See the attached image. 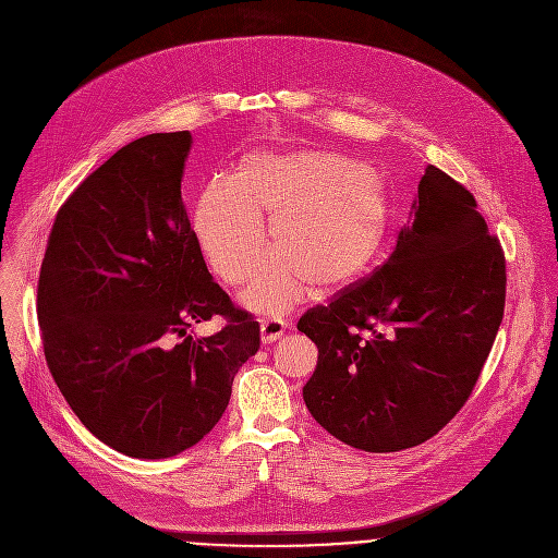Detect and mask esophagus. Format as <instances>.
<instances>
[{"instance_id": "1", "label": "esophagus", "mask_w": 558, "mask_h": 558, "mask_svg": "<svg viewBox=\"0 0 558 558\" xmlns=\"http://www.w3.org/2000/svg\"><path fill=\"white\" fill-rule=\"evenodd\" d=\"M287 331V325L282 320H263L260 323V340L263 344H271Z\"/></svg>"}]
</instances>
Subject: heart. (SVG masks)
Masks as SVG:
<instances>
[{
	"label": "heart",
	"instance_id": "obj_1",
	"mask_svg": "<svg viewBox=\"0 0 558 558\" xmlns=\"http://www.w3.org/2000/svg\"><path fill=\"white\" fill-rule=\"evenodd\" d=\"M271 220V256L243 300L258 311L291 306L306 287L317 298L355 284L377 260L390 231L384 181L357 158L320 151H252L235 179H211L196 207L201 247L222 282L256 271Z\"/></svg>",
	"mask_w": 558,
	"mask_h": 558
}]
</instances>
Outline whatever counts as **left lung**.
<instances>
[{
    "mask_svg": "<svg viewBox=\"0 0 558 558\" xmlns=\"http://www.w3.org/2000/svg\"><path fill=\"white\" fill-rule=\"evenodd\" d=\"M504 306L497 235L474 196L428 166L390 258L300 317L317 347L302 388L308 413L366 452L424 444L465 404Z\"/></svg>",
    "mask_w": 558,
    "mask_h": 558,
    "instance_id": "1",
    "label": "left lung"
}]
</instances>
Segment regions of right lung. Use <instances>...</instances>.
Masks as SVG:
<instances>
[{
  "label": "right lung",
  "instance_id": "right-lung-1",
  "mask_svg": "<svg viewBox=\"0 0 558 558\" xmlns=\"http://www.w3.org/2000/svg\"><path fill=\"white\" fill-rule=\"evenodd\" d=\"M192 134L141 136L57 211L37 284L48 368L82 424L136 459H168L222 417L260 347L214 282L181 196ZM222 314L209 339L189 329Z\"/></svg>",
  "mask_w": 558,
  "mask_h": 558
}]
</instances>
